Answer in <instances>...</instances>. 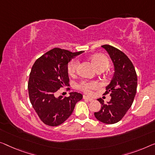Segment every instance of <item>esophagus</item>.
Listing matches in <instances>:
<instances>
[{
    "label": "esophagus",
    "mask_w": 155,
    "mask_h": 155,
    "mask_svg": "<svg viewBox=\"0 0 155 155\" xmlns=\"http://www.w3.org/2000/svg\"><path fill=\"white\" fill-rule=\"evenodd\" d=\"M84 100H86L89 101H93V98H92V97H88V96H84Z\"/></svg>",
    "instance_id": "obj_1"
}]
</instances>
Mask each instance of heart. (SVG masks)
Returning <instances> with one entry per match:
<instances>
[{
    "label": "heart",
    "mask_w": 155,
    "mask_h": 155,
    "mask_svg": "<svg viewBox=\"0 0 155 155\" xmlns=\"http://www.w3.org/2000/svg\"><path fill=\"white\" fill-rule=\"evenodd\" d=\"M92 61L97 70L106 69L109 64V61L107 58L101 54L94 55L92 58ZM78 65H79V62L77 59H73L72 61H71L68 65V71L69 74L71 77L76 75L78 71ZM100 86V83L97 81L82 80L77 84L78 88L86 93H91L92 91L99 88Z\"/></svg>",
    "instance_id": "b5f03b06"
}]
</instances>
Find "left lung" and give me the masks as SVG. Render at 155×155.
Instances as JSON below:
<instances>
[{"label": "left lung", "instance_id": "1", "mask_svg": "<svg viewBox=\"0 0 155 155\" xmlns=\"http://www.w3.org/2000/svg\"><path fill=\"white\" fill-rule=\"evenodd\" d=\"M101 47L109 54L114 64L115 73L104 93H110L111 99L107 104L101 98L98 99L101 109L94 115L103 123L115 124L121 120L132 105L137 93V75L131 61L122 51L108 45Z\"/></svg>", "mask_w": 155, "mask_h": 155}]
</instances>
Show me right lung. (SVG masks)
<instances>
[{"instance_id": "1", "label": "right lung", "mask_w": 155, "mask_h": 155, "mask_svg": "<svg viewBox=\"0 0 155 155\" xmlns=\"http://www.w3.org/2000/svg\"><path fill=\"white\" fill-rule=\"evenodd\" d=\"M82 53L54 48L37 59L32 67L28 84L30 101L47 125L63 123L72 114L77 102L82 100V94L76 92H70L68 97H55L61 87L69 85L68 63ZM67 89L70 91V87Z\"/></svg>"}]
</instances>
